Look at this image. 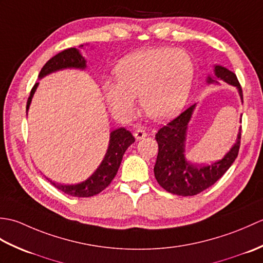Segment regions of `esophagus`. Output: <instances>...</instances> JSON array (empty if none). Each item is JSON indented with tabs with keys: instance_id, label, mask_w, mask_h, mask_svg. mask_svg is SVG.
<instances>
[{
	"instance_id": "obj_1",
	"label": "esophagus",
	"mask_w": 263,
	"mask_h": 263,
	"mask_svg": "<svg viewBox=\"0 0 263 263\" xmlns=\"http://www.w3.org/2000/svg\"><path fill=\"white\" fill-rule=\"evenodd\" d=\"M133 136H135L137 140H141V139H143L144 137H147V133L143 128H137V130L133 132Z\"/></svg>"
}]
</instances>
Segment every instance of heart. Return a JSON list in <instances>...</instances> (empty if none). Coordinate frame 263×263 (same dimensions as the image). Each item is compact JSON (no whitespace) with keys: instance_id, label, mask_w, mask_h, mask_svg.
<instances>
[{"instance_id":"heart-1","label":"heart","mask_w":263,"mask_h":263,"mask_svg":"<svg viewBox=\"0 0 263 263\" xmlns=\"http://www.w3.org/2000/svg\"><path fill=\"white\" fill-rule=\"evenodd\" d=\"M117 80L103 83L106 102L114 115L130 119L136 96L142 109L156 121L175 116L189 98L194 66L178 48L149 47L123 58L115 68Z\"/></svg>"}]
</instances>
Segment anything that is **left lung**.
Instances as JSON below:
<instances>
[{
	"label": "left lung",
	"instance_id": "obj_1",
	"mask_svg": "<svg viewBox=\"0 0 263 263\" xmlns=\"http://www.w3.org/2000/svg\"><path fill=\"white\" fill-rule=\"evenodd\" d=\"M218 80L235 87L243 102L242 88L234 72L221 65H215L214 76L209 74L206 77V83L218 85ZM195 106V104L192 105L176 119L161 127L155 137L159 148L154 167L156 180L166 191L182 197L195 195L215 184L235 161L241 144L239 127L236 142L220 160L203 166L190 163L185 158V141L187 126Z\"/></svg>",
	"mask_w": 263,
	"mask_h": 263
}]
</instances>
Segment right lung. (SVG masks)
Wrapping results in <instances>:
<instances>
[{
  "instance_id": "right-lung-1",
  "label": "right lung",
  "mask_w": 263,
  "mask_h": 263,
  "mask_svg": "<svg viewBox=\"0 0 263 263\" xmlns=\"http://www.w3.org/2000/svg\"><path fill=\"white\" fill-rule=\"evenodd\" d=\"M83 45H80L82 47ZM87 68V61L82 57L79 49L74 47L64 49L61 53L57 54L51 60H48L46 64L43 66V69L39 72L38 78L46 77L53 72L65 70V69H79L85 70ZM39 83H35L30 91V96L27 102V113L29 109L31 99L33 97L36 89ZM135 137L131 135L130 131L125 130L124 127L116 128L111 131L109 135V143L107 152L105 154V157L102 163L98 166V168L92 174L89 176L86 181L78 184H59L48 180V182L53 186L59 189L60 191L64 192L65 194L72 195V197L78 198H89L93 197L103 191L104 189L107 187L111 180L115 177L117 171L120 168L123 155L126 152V149L135 142Z\"/></svg>"
}]
</instances>
